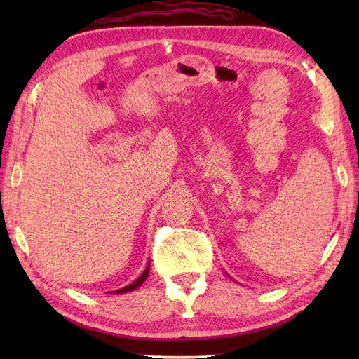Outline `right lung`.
<instances>
[{
  "mask_svg": "<svg viewBox=\"0 0 359 359\" xmlns=\"http://www.w3.org/2000/svg\"><path fill=\"white\" fill-rule=\"evenodd\" d=\"M148 274H149V264L147 265V269H144V271L140 274L139 278H137L133 284H129L128 287H123V288H120V290H116V292H112L111 294H118V293H128V292H133V290H135L137 287H140L144 280H147V278H148Z\"/></svg>",
  "mask_w": 359,
  "mask_h": 359,
  "instance_id": "1",
  "label": "right lung"
}]
</instances>
